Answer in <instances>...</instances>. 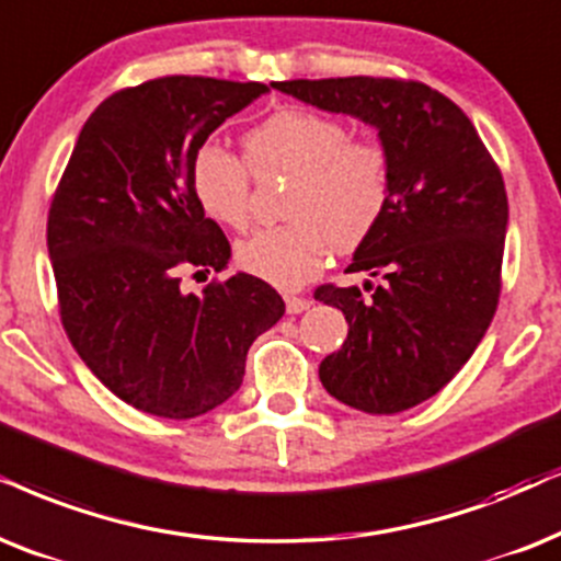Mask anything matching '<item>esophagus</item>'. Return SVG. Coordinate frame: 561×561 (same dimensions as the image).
Instances as JSON below:
<instances>
[{
	"label": "esophagus",
	"mask_w": 561,
	"mask_h": 561,
	"mask_svg": "<svg viewBox=\"0 0 561 561\" xmlns=\"http://www.w3.org/2000/svg\"><path fill=\"white\" fill-rule=\"evenodd\" d=\"M285 302H287V313H293V316L302 313V310H308L310 305H313L308 297H297V295H287Z\"/></svg>",
	"instance_id": "esophagus-1"
}]
</instances>
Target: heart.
Here are the masks:
<instances>
[{
    "mask_svg": "<svg viewBox=\"0 0 561 561\" xmlns=\"http://www.w3.org/2000/svg\"><path fill=\"white\" fill-rule=\"evenodd\" d=\"M245 160L215 141L191 158V186L211 219L245 230L253 215V173L293 175L285 196L289 222L238 245V264L279 289H300L331 251H354L391 207L393 162L378 139L352 137L342 118L308 108L276 111L245 131Z\"/></svg>",
    "mask_w": 561,
    "mask_h": 561,
    "instance_id": "heart-1",
    "label": "heart"
}]
</instances>
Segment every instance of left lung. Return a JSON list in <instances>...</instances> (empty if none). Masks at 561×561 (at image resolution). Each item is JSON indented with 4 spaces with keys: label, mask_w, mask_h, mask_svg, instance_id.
I'll return each instance as SVG.
<instances>
[{
    "label": "left lung",
    "mask_w": 561,
    "mask_h": 561,
    "mask_svg": "<svg viewBox=\"0 0 561 561\" xmlns=\"http://www.w3.org/2000/svg\"><path fill=\"white\" fill-rule=\"evenodd\" d=\"M272 88L363 118L391 152V207L346 266L378 285H321L316 300L350 323L342 350L318 367L325 391L365 414H399L443 391L492 323L507 232L505 181L471 118L424 82L331 77Z\"/></svg>",
    "instance_id": "8db88e82"
}]
</instances>
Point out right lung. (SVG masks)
I'll use <instances>...</instances> for the list:
<instances>
[{
  "instance_id": "obj_1",
  "label": "right lung",
  "mask_w": 561,
  "mask_h": 561,
  "mask_svg": "<svg viewBox=\"0 0 561 561\" xmlns=\"http://www.w3.org/2000/svg\"><path fill=\"white\" fill-rule=\"evenodd\" d=\"M264 92L188 75L113 92L54 191L46 240L64 331L92 375L147 414L194 420L228 401L251 344L285 316L259 276L211 279L202 295L181 285L183 272L230 261L191 186V158Z\"/></svg>"
}]
</instances>
